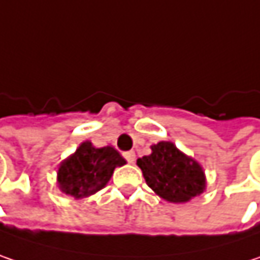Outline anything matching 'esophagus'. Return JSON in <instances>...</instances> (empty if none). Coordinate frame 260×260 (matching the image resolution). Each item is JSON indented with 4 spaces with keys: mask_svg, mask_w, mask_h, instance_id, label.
Listing matches in <instances>:
<instances>
[{
    "mask_svg": "<svg viewBox=\"0 0 260 260\" xmlns=\"http://www.w3.org/2000/svg\"><path fill=\"white\" fill-rule=\"evenodd\" d=\"M122 155H124V158L127 159V162H130V164H132V162H135V158H136V155H135V152H133V151H127V152H124Z\"/></svg>",
    "mask_w": 260,
    "mask_h": 260,
    "instance_id": "esophagus-1",
    "label": "esophagus"
}]
</instances>
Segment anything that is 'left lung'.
I'll return each mask as SVG.
<instances>
[{
	"instance_id": "1",
	"label": "left lung",
	"mask_w": 260,
	"mask_h": 260,
	"mask_svg": "<svg viewBox=\"0 0 260 260\" xmlns=\"http://www.w3.org/2000/svg\"><path fill=\"white\" fill-rule=\"evenodd\" d=\"M148 186L169 203H188L206 191L207 182L201 164L182 152L173 142L161 140L151 154L138 158Z\"/></svg>"
}]
</instances>
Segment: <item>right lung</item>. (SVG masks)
I'll list each match as a JSON object with an SVG mask.
<instances>
[{"mask_svg":"<svg viewBox=\"0 0 260 260\" xmlns=\"http://www.w3.org/2000/svg\"><path fill=\"white\" fill-rule=\"evenodd\" d=\"M125 162L115 148H96L90 140H85L59 164L57 186L75 200L87 198L103 189L114 170Z\"/></svg>","mask_w":260,"mask_h":260,"instance_id":"right-lung-1","label":"right lung"}]
</instances>
